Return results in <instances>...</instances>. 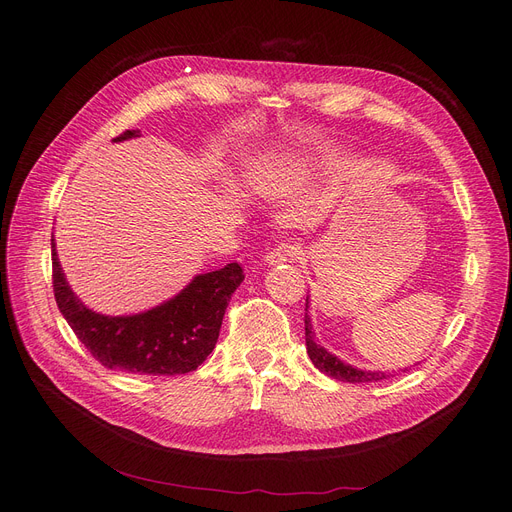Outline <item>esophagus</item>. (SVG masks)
Returning <instances> with one entry per match:
<instances>
[{"instance_id":"1","label":"esophagus","mask_w":512,"mask_h":512,"mask_svg":"<svg viewBox=\"0 0 512 512\" xmlns=\"http://www.w3.org/2000/svg\"><path fill=\"white\" fill-rule=\"evenodd\" d=\"M301 255V245L294 240H284L280 242L278 247H274L270 253L265 255V261L270 265H278V263H286V261H294Z\"/></svg>"}]
</instances>
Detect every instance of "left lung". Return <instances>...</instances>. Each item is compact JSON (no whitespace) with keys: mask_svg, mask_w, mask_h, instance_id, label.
<instances>
[{"mask_svg":"<svg viewBox=\"0 0 512 512\" xmlns=\"http://www.w3.org/2000/svg\"><path fill=\"white\" fill-rule=\"evenodd\" d=\"M305 342H307V353L313 361V365L324 371L330 378L338 380V382H351V384H363V382H380L386 380L388 375L392 373H382V371H361L355 369L351 365L342 363L340 359H336L334 355H330L328 351H324L315 340H313V332H311V321L309 315L305 313Z\"/></svg>","mask_w":512,"mask_h":512,"instance_id":"1","label":"left lung"}]
</instances>
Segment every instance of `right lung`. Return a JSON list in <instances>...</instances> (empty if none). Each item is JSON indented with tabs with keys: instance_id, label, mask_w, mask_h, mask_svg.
Instances as JSON below:
<instances>
[{
	"instance_id": "obj_1",
	"label": "right lung",
	"mask_w": 512,
	"mask_h": 512,
	"mask_svg": "<svg viewBox=\"0 0 512 512\" xmlns=\"http://www.w3.org/2000/svg\"><path fill=\"white\" fill-rule=\"evenodd\" d=\"M134 137L122 132L114 141ZM245 280L240 263L197 276L178 297L147 313L105 317L80 303L68 288L51 238V282L56 303L76 338L107 369L141 375H182L195 371L218 342L234 290Z\"/></svg>"
}]
</instances>
